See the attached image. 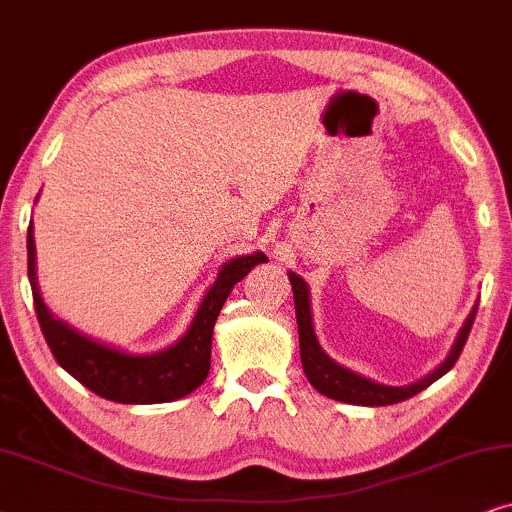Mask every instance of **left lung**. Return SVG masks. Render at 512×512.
Segmentation results:
<instances>
[{"label":"left lung","instance_id":"obj_1","mask_svg":"<svg viewBox=\"0 0 512 512\" xmlns=\"http://www.w3.org/2000/svg\"><path fill=\"white\" fill-rule=\"evenodd\" d=\"M290 283H292V295H295V313H297V327H299V356H302V367L306 379L311 381V386L316 388L318 393L327 395V398L339 400V403H349V405H365V407H381V405H395L403 403V400L412 398L438 381L442 374H447L452 370L456 360H459L463 344L470 335V327H473L475 320V311L478 306H473V311L468 313L466 323L456 335V342L449 351V356L445 358V363L424 377L421 381H414L410 386H386V384H377V381L363 377V374L351 372L349 367L339 365L332 360L327 353L320 349L316 332H313V320H311V299H309V285L304 283L302 276L297 274H288Z\"/></svg>","mask_w":512,"mask_h":512}]
</instances>
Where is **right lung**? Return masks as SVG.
Here are the masks:
<instances>
[{
	"label": "right lung",
	"instance_id": "right-lung-1",
	"mask_svg": "<svg viewBox=\"0 0 512 512\" xmlns=\"http://www.w3.org/2000/svg\"><path fill=\"white\" fill-rule=\"evenodd\" d=\"M267 262L264 252L234 257L222 264L217 281L203 297L192 325L173 346L159 353H128L81 335L53 316L44 304L37 285V252H34L32 222L27 227V278L32 285V299L37 320L42 325L44 339L53 358L65 372L91 388L95 395L124 405H156L185 398L199 388L210 370V346H213V327L220 316L222 304L238 281L248 276L257 264Z\"/></svg>",
	"mask_w": 512,
	"mask_h": 512
}]
</instances>
